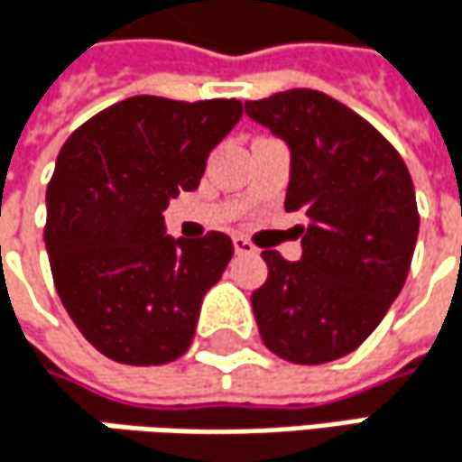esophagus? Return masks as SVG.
Returning a JSON list of instances; mask_svg holds the SVG:
<instances>
[{"instance_id":"obj_1","label":"esophagus","mask_w":462,"mask_h":462,"mask_svg":"<svg viewBox=\"0 0 462 462\" xmlns=\"http://www.w3.org/2000/svg\"><path fill=\"white\" fill-rule=\"evenodd\" d=\"M232 245H235V254H256V245L248 237H243V235H235Z\"/></svg>"}]
</instances>
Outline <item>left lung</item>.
Masks as SVG:
<instances>
[{
    "label": "left lung",
    "mask_w": 462,
    "mask_h": 462,
    "mask_svg": "<svg viewBox=\"0 0 462 462\" xmlns=\"http://www.w3.org/2000/svg\"><path fill=\"white\" fill-rule=\"evenodd\" d=\"M245 115L291 149L286 211H302V259L262 251L267 281L251 294L262 342L291 364L353 353L399 297L420 214L412 176L374 125L321 90L245 101Z\"/></svg>",
    "instance_id": "obj_1"
}]
</instances>
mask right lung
Here are the masks:
<instances>
[{
  "label": "right lung",
  "instance_id": "add662e5",
  "mask_svg": "<svg viewBox=\"0 0 462 462\" xmlns=\"http://www.w3.org/2000/svg\"><path fill=\"white\" fill-rule=\"evenodd\" d=\"M243 115L237 98H125L79 125L47 184L45 245L55 291L106 358L157 366L187 353L200 302L232 240L165 235L162 211L198 189L211 149Z\"/></svg>",
  "mask_w": 462,
  "mask_h": 462
}]
</instances>
